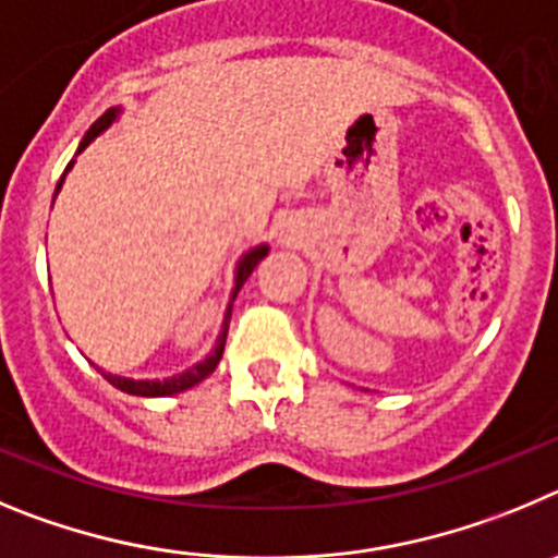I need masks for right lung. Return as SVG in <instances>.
<instances>
[{
	"mask_svg": "<svg viewBox=\"0 0 558 558\" xmlns=\"http://www.w3.org/2000/svg\"><path fill=\"white\" fill-rule=\"evenodd\" d=\"M113 117H117V110H113V108L105 110L102 117H99L97 122L92 124V130L85 133V138H83V142H80L77 153H83V149L88 147V144H92L94 138H97V135L102 133V130L108 128L110 122H113ZM72 167H74V160L66 167V172ZM60 183H63V178H60ZM60 183H58V189H54V194L60 192ZM264 255H267V247H255V250H250L247 255H244L242 264H239V272H235L233 298H235V294H239V289H242V286H244V280H247L250 275H253V269L258 267ZM228 323H230V308H228V314H225V328H222V336H219V341H217V348H214V353H210L208 359L203 361V364L192 366L189 373L178 375V378H169V380H130V378H119V375H105V378H108V384L117 386V389L128 391V395H138V398H167V395H178V391L192 389L194 384L205 380L210 373H214V369H217L219 359H222L225 339H228Z\"/></svg>",
	"mask_w": 558,
	"mask_h": 558,
	"instance_id": "obj_1",
	"label": "right lung"
}]
</instances>
